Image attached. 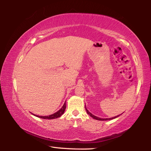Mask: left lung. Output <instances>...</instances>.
Wrapping results in <instances>:
<instances>
[{
  "label": "left lung",
  "instance_id": "1",
  "mask_svg": "<svg viewBox=\"0 0 151 151\" xmlns=\"http://www.w3.org/2000/svg\"><path fill=\"white\" fill-rule=\"evenodd\" d=\"M85 109H86V106H85ZM86 112H87V113L89 114V115H90L91 117H93V119H96V120H99V121H108V120H112V119H115V118H116V117H118V116H119L120 115H119V116H114V117H112V118H109V119H101V118H99V117H97V116H94V115H93V114H91L90 112H89L87 109H86Z\"/></svg>",
  "mask_w": 151,
  "mask_h": 151
}]
</instances>
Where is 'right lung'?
<instances>
[{"label": "right lung", "instance_id": "obj_1", "mask_svg": "<svg viewBox=\"0 0 151 151\" xmlns=\"http://www.w3.org/2000/svg\"><path fill=\"white\" fill-rule=\"evenodd\" d=\"M65 109H66V103H64L63 107L59 110V111H58L57 112H55L54 114H50L49 116H39V115H35V114H34V115L39 117V118H41L44 119H54L58 118V117H60L61 115H62L64 112H65Z\"/></svg>", "mask_w": 151, "mask_h": 151}]
</instances>
